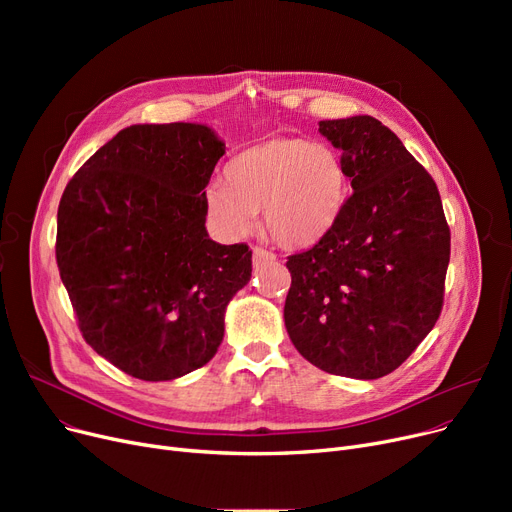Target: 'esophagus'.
<instances>
[{"mask_svg":"<svg viewBox=\"0 0 512 512\" xmlns=\"http://www.w3.org/2000/svg\"><path fill=\"white\" fill-rule=\"evenodd\" d=\"M267 261H276V255L272 251H265L261 247H255L253 249V263L261 265V263H267Z\"/></svg>","mask_w":512,"mask_h":512,"instance_id":"esophagus-1","label":"esophagus"}]
</instances>
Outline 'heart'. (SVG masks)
Wrapping results in <instances>:
<instances>
[{"mask_svg": "<svg viewBox=\"0 0 512 512\" xmlns=\"http://www.w3.org/2000/svg\"><path fill=\"white\" fill-rule=\"evenodd\" d=\"M348 178L336 149L299 137H272L240 151L224 184L205 188V207L226 238L263 226L284 247H309L326 236L344 207Z\"/></svg>", "mask_w": 512, "mask_h": 512, "instance_id": "heart-1", "label": "heart"}]
</instances>
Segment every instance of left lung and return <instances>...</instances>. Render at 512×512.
Instances as JSON below:
<instances>
[{
  "label": "left lung",
  "instance_id": "obj_1",
  "mask_svg": "<svg viewBox=\"0 0 512 512\" xmlns=\"http://www.w3.org/2000/svg\"><path fill=\"white\" fill-rule=\"evenodd\" d=\"M353 195L309 251L286 261L284 324L315 367L378 380L432 332L444 303L450 230L438 186L371 116L319 122Z\"/></svg>",
  "mask_w": 512,
  "mask_h": 512
}]
</instances>
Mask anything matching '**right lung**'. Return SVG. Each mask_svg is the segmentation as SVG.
<instances>
[{
	"instance_id": "obj_1",
	"label": "right lung",
	"mask_w": 512,
	"mask_h": 512,
	"mask_svg": "<svg viewBox=\"0 0 512 512\" xmlns=\"http://www.w3.org/2000/svg\"><path fill=\"white\" fill-rule=\"evenodd\" d=\"M224 153L205 124H134L62 195L56 259L78 328L132 378L168 382L209 363L251 280L249 247L205 228V186Z\"/></svg>"
}]
</instances>
